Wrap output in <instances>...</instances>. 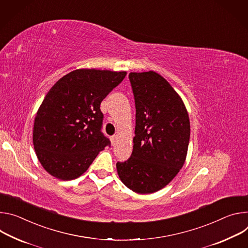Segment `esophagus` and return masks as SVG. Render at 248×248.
Listing matches in <instances>:
<instances>
[{"label": "esophagus", "mask_w": 248, "mask_h": 248, "mask_svg": "<svg viewBox=\"0 0 248 248\" xmlns=\"http://www.w3.org/2000/svg\"><path fill=\"white\" fill-rule=\"evenodd\" d=\"M116 139H117V137H116V135H113V136H111V137H110V141H111V144H112V145H115Z\"/></svg>", "instance_id": "esophagus-1"}]
</instances>
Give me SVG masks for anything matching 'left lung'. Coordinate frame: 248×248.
Returning a JSON list of instances; mask_svg holds the SVG:
<instances>
[{
	"label": "left lung",
	"mask_w": 248,
	"mask_h": 248,
	"mask_svg": "<svg viewBox=\"0 0 248 248\" xmlns=\"http://www.w3.org/2000/svg\"><path fill=\"white\" fill-rule=\"evenodd\" d=\"M129 79L136 107L134 146L116 169L129 189L149 194L167 186L183 167L190 122L182 99L160 75L130 73Z\"/></svg>",
	"instance_id": "1"
}]
</instances>
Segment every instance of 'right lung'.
Here are the masks:
<instances>
[{
    "label": "right lung",
    "instance_id": "1",
    "mask_svg": "<svg viewBox=\"0 0 248 248\" xmlns=\"http://www.w3.org/2000/svg\"><path fill=\"white\" fill-rule=\"evenodd\" d=\"M126 72L95 69L73 71L55 84L34 120L36 155L54 177L72 180L84 173L110 141L101 132V101Z\"/></svg>",
    "mask_w": 248,
    "mask_h": 248
}]
</instances>
